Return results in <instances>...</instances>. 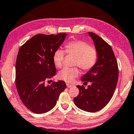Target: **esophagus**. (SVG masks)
<instances>
[{
    "label": "esophagus",
    "mask_w": 134,
    "mask_h": 134,
    "mask_svg": "<svg viewBox=\"0 0 134 134\" xmlns=\"http://www.w3.org/2000/svg\"><path fill=\"white\" fill-rule=\"evenodd\" d=\"M66 86H67V87H68V88H69V87H72L73 86V85H72V84H66Z\"/></svg>",
    "instance_id": "obj_1"
}]
</instances>
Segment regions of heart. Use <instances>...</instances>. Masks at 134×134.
<instances>
[{"instance_id":"b5f03b06","label":"heart","mask_w":134,"mask_h":134,"mask_svg":"<svg viewBox=\"0 0 134 134\" xmlns=\"http://www.w3.org/2000/svg\"><path fill=\"white\" fill-rule=\"evenodd\" d=\"M65 50L68 54L76 57L74 65L78 66L84 71L92 69L98 60L97 51L90 47L87 42L76 40L67 43ZM65 52L60 49L55 50L53 55V60L55 66L60 68L63 65ZM79 70L77 68H65L58 73V78L66 82H72L79 76Z\"/></svg>"}]
</instances>
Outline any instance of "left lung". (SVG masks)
I'll list each match as a JSON object with an SVG mask.
<instances>
[{"mask_svg":"<svg viewBox=\"0 0 134 134\" xmlns=\"http://www.w3.org/2000/svg\"><path fill=\"white\" fill-rule=\"evenodd\" d=\"M98 53V60L93 68L82 77L84 83L90 82L87 88L77 86L79 94L74 98L78 108L87 112L99 111L107 105L113 97L119 77L118 65L110 45L100 37L88 32Z\"/></svg>","mask_w":134,"mask_h":134,"instance_id":"1","label":"left lung"}]
</instances>
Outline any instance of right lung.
Segmentation results:
<instances>
[{"mask_svg": "<svg viewBox=\"0 0 134 134\" xmlns=\"http://www.w3.org/2000/svg\"><path fill=\"white\" fill-rule=\"evenodd\" d=\"M66 35L38 34L18 51L15 63L16 87L24 105L36 114L47 113L54 108L61 92L66 88L65 81L61 80L45 85L47 80L55 75L53 55Z\"/></svg>", "mask_w": 134, "mask_h": 134, "instance_id": "obj_1", "label": "right lung"}]
</instances>
